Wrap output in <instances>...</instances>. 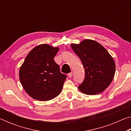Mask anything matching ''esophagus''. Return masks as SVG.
<instances>
[{"label":"esophagus","mask_w":131,"mask_h":131,"mask_svg":"<svg viewBox=\"0 0 131 131\" xmlns=\"http://www.w3.org/2000/svg\"><path fill=\"white\" fill-rule=\"evenodd\" d=\"M72 75H73V73L72 72H70V73H68V76L70 77V78H71V77H72Z\"/></svg>","instance_id":"obj_1"}]
</instances>
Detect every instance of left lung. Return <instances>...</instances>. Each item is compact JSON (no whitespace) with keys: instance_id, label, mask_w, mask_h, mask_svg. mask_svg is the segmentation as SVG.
Here are the masks:
<instances>
[{"instance_id":"1","label":"left lung","mask_w":131,"mask_h":131,"mask_svg":"<svg viewBox=\"0 0 131 131\" xmlns=\"http://www.w3.org/2000/svg\"><path fill=\"white\" fill-rule=\"evenodd\" d=\"M70 46L85 70V78L79 90L87 95L103 92L114 78L116 65L113 58L105 47L92 40H84Z\"/></svg>"}]
</instances>
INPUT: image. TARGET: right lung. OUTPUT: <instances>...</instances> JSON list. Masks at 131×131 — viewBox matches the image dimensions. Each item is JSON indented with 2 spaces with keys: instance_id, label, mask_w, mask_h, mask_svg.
Instances as JSON below:
<instances>
[{
  "instance_id": "add662e5",
  "label": "right lung",
  "mask_w": 131,
  "mask_h": 131,
  "mask_svg": "<svg viewBox=\"0 0 131 131\" xmlns=\"http://www.w3.org/2000/svg\"><path fill=\"white\" fill-rule=\"evenodd\" d=\"M59 49L47 44H40L29 52L19 69L24 89L36 100H51L62 91L66 76L61 73L54 59Z\"/></svg>"
}]
</instances>
